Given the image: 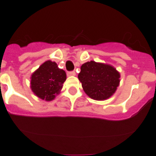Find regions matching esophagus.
<instances>
[{
  "instance_id": "34e87169",
  "label": "esophagus",
  "mask_w": 156,
  "mask_h": 156,
  "mask_svg": "<svg viewBox=\"0 0 156 156\" xmlns=\"http://www.w3.org/2000/svg\"><path fill=\"white\" fill-rule=\"evenodd\" d=\"M75 74H76V73H75L74 70H72V71H68V72H67V75H68V76H74Z\"/></svg>"
}]
</instances>
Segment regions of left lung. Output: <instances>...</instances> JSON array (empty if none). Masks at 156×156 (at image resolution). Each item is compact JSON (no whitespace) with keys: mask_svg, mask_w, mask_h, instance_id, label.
<instances>
[{"mask_svg":"<svg viewBox=\"0 0 156 156\" xmlns=\"http://www.w3.org/2000/svg\"><path fill=\"white\" fill-rule=\"evenodd\" d=\"M78 77L89 97L103 101L115 93L119 85L120 74L110 65L90 61L82 65Z\"/></svg>","mask_w":156,"mask_h":156,"instance_id":"obj_1","label":"left lung"}]
</instances>
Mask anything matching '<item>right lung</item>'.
<instances>
[{"mask_svg": "<svg viewBox=\"0 0 156 156\" xmlns=\"http://www.w3.org/2000/svg\"><path fill=\"white\" fill-rule=\"evenodd\" d=\"M66 73L55 62L50 60L41 64L31 76V89L39 98L50 101L59 94L66 81Z\"/></svg>", "mask_w": 156, "mask_h": 156, "instance_id": "obj_1", "label": "right lung"}]
</instances>
